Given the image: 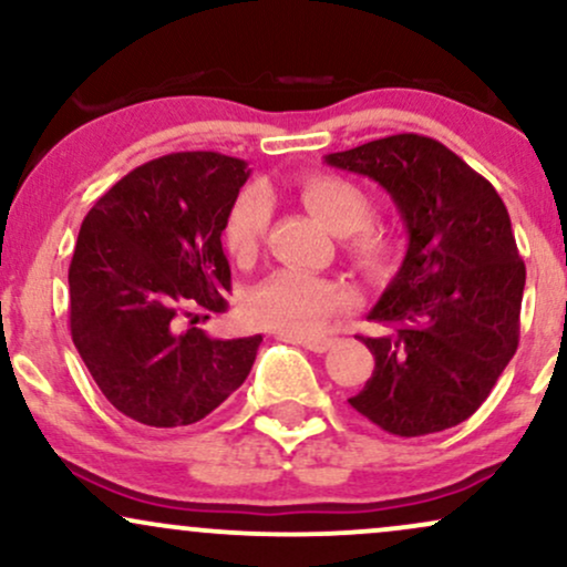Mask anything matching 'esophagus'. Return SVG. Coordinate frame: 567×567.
Instances as JSON below:
<instances>
[{"instance_id": "1", "label": "esophagus", "mask_w": 567, "mask_h": 567, "mask_svg": "<svg viewBox=\"0 0 567 567\" xmlns=\"http://www.w3.org/2000/svg\"><path fill=\"white\" fill-rule=\"evenodd\" d=\"M282 341H292V343H301L303 349L309 351H317V354H322V351H328L333 347V338H317V336H292V333H279Z\"/></svg>"}]
</instances>
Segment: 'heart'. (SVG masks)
Masks as SVG:
<instances>
[{
  "label": "heart",
  "mask_w": 567,
  "mask_h": 567,
  "mask_svg": "<svg viewBox=\"0 0 567 567\" xmlns=\"http://www.w3.org/2000/svg\"><path fill=\"white\" fill-rule=\"evenodd\" d=\"M301 199L330 231L347 237L349 256L362 269L383 266L392 250V239L383 226L370 224L373 199L365 188L343 175L311 173L301 181ZM269 216L271 202L261 186H250L239 194L226 220V245L234 258L245 261L258 250ZM347 301L349 292L333 279L298 269H279L250 290L247 315L261 328L306 336L322 328Z\"/></svg>",
  "instance_id": "heart-1"
}]
</instances>
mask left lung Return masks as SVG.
I'll list each match as a JSON object with an SVG mask.
<instances>
[{"label": "left lung", "mask_w": 567, "mask_h": 567, "mask_svg": "<svg viewBox=\"0 0 567 567\" xmlns=\"http://www.w3.org/2000/svg\"><path fill=\"white\" fill-rule=\"evenodd\" d=\"M392 194L408 250L362 338L375 370L349 405L383 432L421 437L466 421L519 341L525 264L498 192L440 141L389 135L324 157Z\"/></svg>", "instance_id": "1"}]
</instances>
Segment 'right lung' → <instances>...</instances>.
Here are the masks:
<instances>
[{
  "label": "right lung",
  "mask_w": 567,
  "mask_h": 567,
  "mask_svg": "<svg viewBox=\"0 0 567 567\" xmlns=\"http://www.w3.org/2000/svg\"><path fill=\"white\" fill-rule=\"evenodd\" d=\"M247 175V162L226 154H167L127 173L82 220L71 338L103 396L138 424H197L256 362L261 336L226 341L194 328V309L226 311L220 234Z\"/></svg>",
  "instance_id": "right-lung-1"
}]
</instances>
